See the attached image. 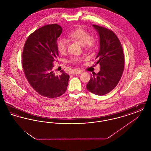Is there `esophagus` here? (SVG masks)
I'll list each match as a JSON object with an SVG mask.
<instances>
[{
	"mask_svg": "<svg viewBox=\"0 0 151 151\" xmlns=\"http://www.w3.org/2000/svg\"><path fill=\"white\" fill-rule=\"evenodd\" d=\"M82 73L81 70H74L72 72V75H78V74H81Z\"/></svg>",
	"mask_w": 151,
	"mask_h": 151,
	"instance_id": "34e87169",
	"label": "esophagus"
}]
</instances>
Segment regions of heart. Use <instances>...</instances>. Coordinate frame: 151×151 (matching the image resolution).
<instances>
[{"instance_id":"heart-1","label":"heart","mask_w":151,"mask_h":151,"mask_svg":"<svg viewBox=\"0 0 151 151\" xmlns=\"http://www.w3.org/2000/svg\"><path fill=\"white\" fill-rule=\"evenodd\" d=\"M69 38L72 40L77 41L83 45L86 49H91L94 46V40L90 33L82 28H78L74 29L67 34ZM68 41L64 38H59L56 42V47L58 52L61 54H65L67 50ZM80 58L72 57L70 59V62L73 63H77L80 62Z\"/></svg>"}]
</instances>
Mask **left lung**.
Listing matches in <instances>:
<instances>
[{
    "instance_id": "1",
    "label": "left lung",
    "mask_w": 151,
    "mask_h": 151,
    "mask_svg": "<svg viewBox=\"0 0 151 151\" xmlns=\"http://www.w3.org/2000/svg\"><path fill=\"white\" fill-rule=\"evenodd\" d=\"M93 27L100 36V50L96 59L100 70L91 75L86 89L92 93L102 96L118 84L124 70V57L120 41L111 30L94 24Z\"/></svg>"
}]
</instances>
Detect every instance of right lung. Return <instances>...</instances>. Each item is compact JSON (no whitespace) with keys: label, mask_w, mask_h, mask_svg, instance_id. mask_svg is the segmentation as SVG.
Returning <instances> with one entry per match:
<instances>
[{"label":"right lung","mask_w":151,"mask_h":151,"mask_svg":"<svg viewBox=\"0 0 151 151\" xmlns=\"http://www.w3.org/2000/svg\"><path fill=\"white\" fill-rule=\"evenodd\" d=\"M62 32V27L57 24L41 27L28 37L22 54L23 71L30 85L38 93L49 99L65 93L70 78L63 70L59 76L53 70L59 56L56 42Z\"/></svg>","instance_id":"add662e5"}]
</instances>
